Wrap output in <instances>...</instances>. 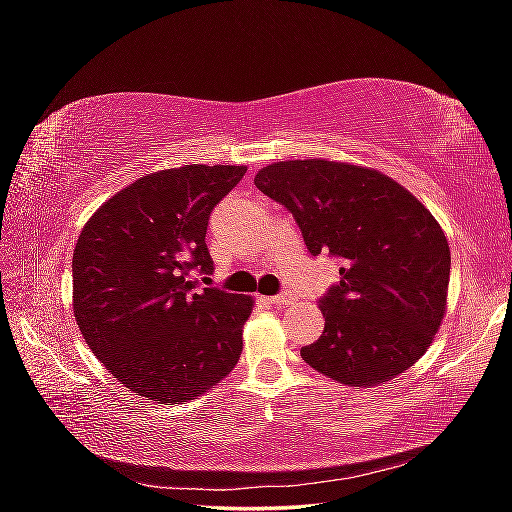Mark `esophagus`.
Wrapping results in <instances>:
<instances>
[{
  "label": "esophagus",
  "instance_id": "obj_1",
  "mask_svg": "<svg viewBox=\"0 0 512 512\" xmlns=\"http://www.w3.org/2000/svg\"><path fill=\"white\" fill-rule=\"evenodd\" d=\"M273 305H290L294 301V294L290 290H284L280 294H275V297L269 299Z\"/></svg>",
  "mask_w": 512,
  "mask_h": 512
}]
</instances>
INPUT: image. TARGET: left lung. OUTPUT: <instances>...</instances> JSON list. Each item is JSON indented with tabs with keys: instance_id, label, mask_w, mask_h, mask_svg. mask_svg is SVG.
<instances>
[{
	"instance_id": "left-lung-1",
	"label": "left lung",
	"mask_w": 512,
	"mask_h": 512,
	"mask_svg": "<svg viewBox=\"0 0 512 512\" xmlns=\"http://www.w3.org/2000/svg\"><path fill=\"white\" fill-rule=\"evenodd\" d=\"M254 183L292 213L309 254L339 260V282L318 299L324 331L301 348L303 361L342 384L376 386L421 359L451 277L433 215L391 177L344 162H277Z\"/></svg>"
}]
</instances>
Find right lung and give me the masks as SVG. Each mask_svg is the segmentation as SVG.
I'll return each mask as SVG.
<instances>
[{
  "label": "right lung",
  "mask_w": 512,
  "mask_h": 512,
  "mask_svg": "<svg viewBox=\"0 0 512 512\" xmlns=\"http://www.w3.org/2000/svg\"><path fill=\"white\" fill-rule=\"evenodd\" d=\"M245 170H160L117 192L81 232L72 256L76 324L104 367L138 395L173 406L203 395L239 361L252 299L194 292L190 275L213 271L211 211Z\"/></svg>",
  "instance_id": "obj_1"
}]
</instances>
